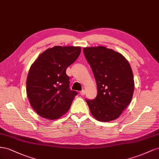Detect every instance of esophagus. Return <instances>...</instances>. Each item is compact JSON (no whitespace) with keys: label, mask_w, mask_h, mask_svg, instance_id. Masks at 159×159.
<instances>
[{"label":"esophagus","mask_w":159,"mask_h":159,"mask_svg":"<svg viewBox=\"0 0 159 159\" xmlns=\"http://www.w3.org/2000/svg\"><path fill=\"white\" fill-rule=\"evenodd\" d=\"M80 95H84V94H85V90H81V91L80 92Z\"/></svg>","instance_id":"1"}]
</instances>
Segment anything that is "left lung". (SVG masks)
<instances>
[{
    "mask_svg": "<svg viewBox=\"0 0 159 159\" xmlns=\"http://www.w3.org/2000/svg\"><path fill=\"white\" fill-rule=\"evenodd\" d=\"M97 86V96L86 99L92 115L97 120L116 119L132 100L134 83L128 61L114 50L99 46L83 48Z\"/></svg>",
    "mask_w": 159,
    "mask_h": 159,
    "instance_id": "8db88e82",
    "label": "left lung"
}]
</instances>
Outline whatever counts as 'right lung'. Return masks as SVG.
I'll list each match as a JSON object with an SVG mask.
<instances>
[{"instance_id": "add662e5", "label": "right lung", "mask_w": 159, "mask_h": 159, "mask_svg": "<svg viewBox=\"0 0 159 159\" xmlns=\"http://www.w3.org/2000/svg\"><path fill=\"white\" fill-rule=\"evenodd\" d=\"M80 52L79 47L55 46L40 54L31 65L26 94L30 106L40 116L58 119L69 110L77 92L70 89L66 70Z\"/></svg>"}]
</instances>
